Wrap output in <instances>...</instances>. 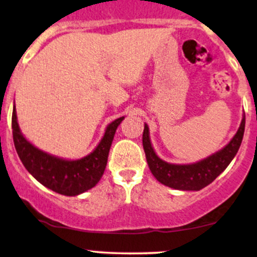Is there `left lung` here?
Segmentation results:
<instances>
[{
	"instance_id": "left-lung-1",
	"label": "left lung",
	"mask_w": 257,
	"mask_h": 257,
	"mask_svg": "<svg viewBox=\"0 0 257 257\" xmlns=\"http://www.w3.org/2000/svg\"><path fill=\"white\" fill-rule=\"evenodd\" d=\"M244 129L245 115L236 134L221 151L194 165H171L159 159L155 154L149 138V128L145 124L143 133V146L146 161L151 173L162 184L178 190H200L212 183L234 159L240 148Z\"/></svg>"
}]
</instances>
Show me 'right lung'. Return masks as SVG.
I'll return each mask as SVG.
<instances>
[{
    "label": "right lung",
    "instance_id": "obj_1",
    "mask_svg": "<svg viewBox=\"0 0 257 257\" xmlns=\"http://www.w3.org/2000/svg\"><path fill=\"white\" fill-rule=\"evenodd\" d=\"M123 118H118L107 126L102 140L94 152L81 160L66 161L45 154L27 142L19 131L14 108L12 113L14 146L24 167L42 185L62 195L75 196L94 188L101 179L115 129Z\"/></svg>",
    "mask_w": 257,
    "mask_h": 257
}]
</instances>
